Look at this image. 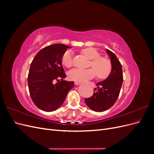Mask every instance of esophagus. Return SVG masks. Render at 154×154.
Here are the masks:
<instances>
[{"label":"esophagus","mask_w":154,"mask_h":154,"mask_svg":"<svg viewBox=\"0 0 154 154\" xmlns=\"http://www.w3.org/2000/svg\"><path fill=\"white\" fill-rule=\"evenodd\" d=\"M74 84H75L76 85H80L81 84V83L79 82H74Z\"/></svg>","instance_id":"esophagus-1"}]
</instances>
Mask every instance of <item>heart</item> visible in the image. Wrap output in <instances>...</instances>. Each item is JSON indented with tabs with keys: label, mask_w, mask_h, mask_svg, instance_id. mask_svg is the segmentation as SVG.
<instances>
[{
	"label": "heart",
	"mask_w": 154,
	"mask_h": 154,
	"mask_svg": "<svg viewBox=\"0 0 154 154\" xmlns=\"http://www.w3.org/2000/svg\"><path fill=\"white\" fill-rule=\"evenodd\" d=\"M82 52L87 57L92 60L90 66L93 69H73L68 73V76L70 80L80 82H85L94 78L96 76V72L97 77L100 79H104L109 76L112 70V66L108 59L100 57L98 51L93 48H88L84 49L82 50ZM62 62L63 66L66 67L72 66L73 58L71 51H68L65 53L62 57Z\"/></svg>",
	"instance_id": "obj_1"
}]
</instances>
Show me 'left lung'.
<instances>
[{
  "mask_svg": "<svg viewBox=\"0 0 154 154\" xmlns=\"http://www.w3.org/2000/svg\"><path fill=\"white\" fill-rule=\"evenodd\" d=\"M106 51L110 59L111 72L105 80L96 83L93 95L85 98L86 105L95 112L105 111L115 103L123 80L122 64L114 53L109 49Z\"/></svg>",
  "mask_w": 154,
  "mask_h": 154,
  "instance_id": "8db88e82",
  "label": "left lung"
}]
</instances>
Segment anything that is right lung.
Listing matches in <instances>:
<instances>
[{
  "label": "right lung",
  "instance_id": "add662e5",
  "mask_svg": "<svg viewBox=\"0 0 154 154\" xmlns=\"http://www.w3.org/2000/svg\"><path fill=\"white\" fill-rule=\"evenodd\" d=\"M67 48L66 45L56 44L47 46L36 54L28 74V87L35 105L45 112L58 109L64 102L74 82L60 81L66 78L62 59ZM58 82L55 85L53 81Z\"/></svg>",
  "mask_w": 154,
  "mask_h": 154
}]
</instances>
